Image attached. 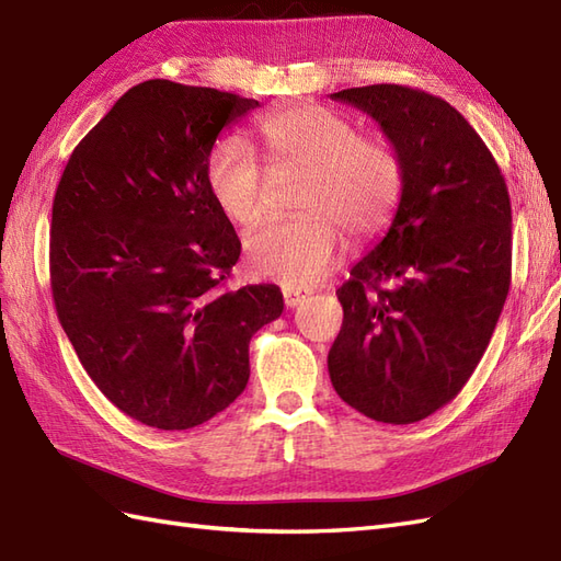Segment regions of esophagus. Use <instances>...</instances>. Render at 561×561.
<instances>
[{
    "mask_svg": "<svg viewBox=\"0 0 561 561\" xmlns=\"http://www.w3.org/2000/svg\"><path fill=\"white\" fill-rule=\"evenodd\" d=\"M282 294H284L286 308H296V306H300L308 298V291H304V289H286V286H284Z\"/></svg>",
    "mask_w": 561,
    "mask_h": 561,
    "instance_id": "34e87169",
    "label": "esophagus"
}]
</instances>
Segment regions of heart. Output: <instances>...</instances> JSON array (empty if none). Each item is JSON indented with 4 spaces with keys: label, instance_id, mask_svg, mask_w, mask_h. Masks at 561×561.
Returning a JSON list of instances; mask_svg holds the SVG:
<instances>
[{
    "label": "heart",
    "instance_id": "obj_1",
    "mask_svg": "<svg viewBox=\"0 0 561 561\" xmlns=\"http://www.w3.org/2000/svg\"><path fill=\"white\" fill-rule=\"evenodd\" d=\"M270 168L249 144L220 139L206 158V184L229 220L253 225L270 208L272 173L308 175L300 201L304 220L267 222L247 239L255 275L286 289H310L332 272L353 241L379 239L396 220L405 196V163L389 141L363 130L324 106L282 108L261 121Z\"/></svg>",
    "mask_w": 561,
    "mask_h": 561
}]
</instances>
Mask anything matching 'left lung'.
<instances>
[{"label":"left lung","mask_w":561,"mask_h":561,"mask_svg":"<svg viewBox=\"0 0 561 561\" xmlns=\"http://www.w3.org/2000/svg\"><path fill=\"white\" fill-rule=\"evenodd\" d=\"M332 99L381 125L405 163V196L336 291L329 377L365 417L412 424L462 391L495 332L512 279L507 184L462 113L434 94L369 84Z\"/></svg>","instance_id":"8db88e82"}]
</instances>
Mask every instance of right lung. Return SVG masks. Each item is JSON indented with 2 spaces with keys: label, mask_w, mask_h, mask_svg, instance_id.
<instances>
[{
  "label": "right lung",
  "mask_w": 561,
  "mask_h": 561,
  "mask_svg": "<svg viewBox=\"0 0 561 561\" xmlns=\"http://www.w3.org/2000/svg\"><path fill=\"white\" fill-rule=\"evenodd\" d=\"M255 99L147 80L84 135L56 186V314L90 379L141 424L182 431L249 383V341L277 320L275 284L225 289L241 241L206 184L222 127Z\"/></svg>",
  "instance_id": "obj_1"
}]
</instances>
